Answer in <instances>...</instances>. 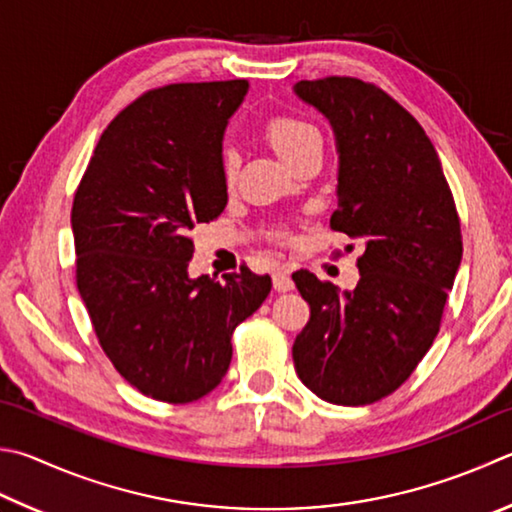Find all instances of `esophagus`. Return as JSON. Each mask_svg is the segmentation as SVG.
<instances>
[{
    "label": "esophagus",
    "mask_w": 512,
    "mask_h": 512,
    "mask_svg": "<svg viewBox=\"0 0 512 512\" xmlns=\"http://www.w3.org/2000/svg\"><path fill=\"white\" fill-rule=\"evenodd\" d=\"M273 286L275 291L286 293V291H293V280H291V273H288V268H277L273 273Z\"/></svg>",
    "instance_id": "34e87169"
}]
</instances>
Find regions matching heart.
Instances as JSON below:
<instances>
[{"mask_svg": "<svg viewBox=\"0 0 512 512\" xmlns=\"http://www.w3.org/2000/svg\"><path fill=\"white\" fill-rule=\"evenodd\" d=\"M262 134L266 138V143L273 147V152L280 156V159L293 167L302 156L311 150L315 145H322V136L318 129H315L311 123H306L302 118L295 116H275L268 120L264 125ZM237 176V163L235 156L226 154L224 159V179L226 185L235 183Z\"/></svg>", "mask_w": 512, "mask_h": 512, "instance_id": "heart-1", "label": "heart"}]
</instances>
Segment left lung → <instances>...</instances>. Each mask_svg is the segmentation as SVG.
<instances>
[{
    "instance_id": "obj_1",
    "label": "left lung",
    "mask_w": 512,
    "mask_h": 512,
    "mask_svg": "<svg viewBox=\"0 0 512 512\" xmlns=\"http://www.w3.org/2000/svg\"><path fill=\"white\" fill-rule=\"evenodd\" d=\"M293 91L336 136L331 228L365 248L353 291L293 273L311 306L295 371L322 401L369 405L410 378L439 333L463 255L459 215L432 141L385 91L356 78L302 80Z\"/></svg>"
}]
</instances>
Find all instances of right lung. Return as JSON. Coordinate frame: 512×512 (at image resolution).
Listing matches in <instances>:
<instances>
[{"label":"right lung","instance_id":"1","mask_svg":"<svg viewBox=\"0 0 512 512\" xmlns=\"http://www.w3.org/2000/svg\"><path fill=\"white\" fill-rule=\"evenodd\" d=\"M246 80L154 89L111 120L73 199L78 291L100 347L138 392L192 403L232 360L271 277H190L192 230L228 203L224 134Z\"/></svg>","mask_w":512,"mask_h":512}]
</instances>
